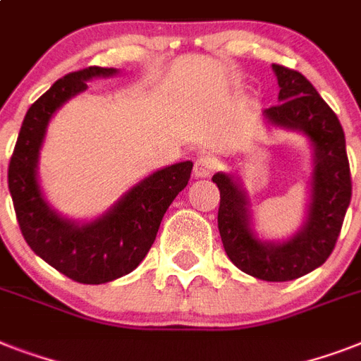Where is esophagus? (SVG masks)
I'll use <instances>...</instances> for the list:
<instances>
[{
    "label": "esophagus",
    "mask_w": 361,
    "mask_h": 361,
    "mask_svg": "<svg viewBox=\"0 0 361 361\" xmlns=\"http://www.w3.org/2000/svg\"><path fill=\"white\" fill-rule=\"evenodd\" d=\"M215 169H217V161L209 155H200L195 161V166H192V174L197 178H206V176L214 174Z\"/></svg>",
    "instance_id": "obj_1"
}]
</instances>
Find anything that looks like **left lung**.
Returning <instances> with one entry per match:
<instances>
[{"label": "left lung", "mask_w": 361, "mask_h": 361, "mask_svg": "<svg viewBox=\"0 0 361 361\" xmlns=\"http://www.w3.org/2000/svg\"><path fill=\"white\" fill-rule=\"evenodd\" d=\"M279 82V104L264 110L269 123L302 130L314 147V174L307 223L285 243L255 238L247 198L228 174L212 178L221 192L217 225L226 255L241 271L262 281H292L326 262L341 232L353 197V178L345 133L336 112L313 84L294 69L274 65Z\"/></svg>", "instance_id": "obj_1"}]
</instances>
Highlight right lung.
Segmentation results:
<instances>
[{"label":"right lung","mask_w":361,"mask_h":361,"mask_svg":"<svg viewBox=\"0 0 361 361\" xmlns=\"http://www.w3.org/2000/svg\"><path fill=\"white\" fill-rule=\"evenodd\" d=\"M116 69L86 67L59 78L31 104L8 163V191L25 243L59 274L84 285H101L130 274L153 245L163 215L191 178L192 163L172 164L133 187L109 214L87 225L61 219L48 208L37 183V159L56 110L84 92L87 80Z\"/></svg>","instance_id":"obj_1"}]
</instances>
